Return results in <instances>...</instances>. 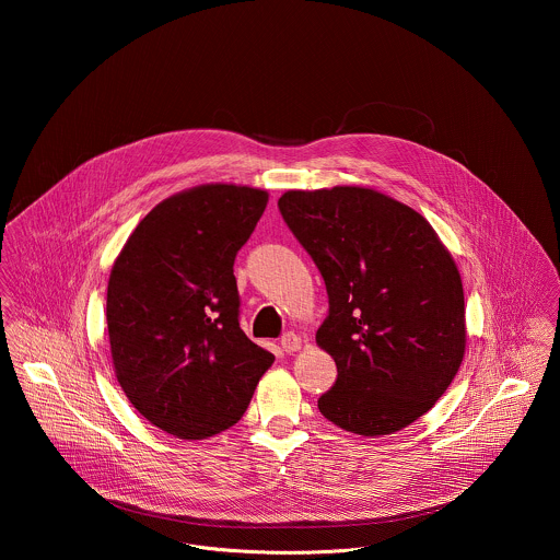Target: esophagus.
Segmentation results:
<instances>
[{
  "instance_id": "esophagus-1",
  "label": "esophagus",
  "mask_w": 560,
  "mask_h": 560,
  "mask_svg": "<svg viewBox=\"0 0 560 560\" xmlns=\"http://www.w3.org/2000/svg\"><path fill=\"white\" fill-rule=\"evenodd\" d=\"M280 347H282V351L293 353V351H298V349L302 347V338H300L298 334H293V331H287V334H282V338H280Z\"/></svg>"
}]
</instances>
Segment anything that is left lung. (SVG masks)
Returning a JSON list of instances; mask_svg holds the SVG:
<instances>
[{"label":"left lung","mask_w":560,"mask_h":560,"mask_svg":"<svg viewBox=\"0 0 560 560\" xmlns=\"http://www.w3.org/2000/svg\"><path fill=\"white\" fill-rule=\"evenodd\" d=\"M278 209L327 291L317 345L338 375L320 413L358 435L400 431L446 393L464 360L453 256L420 213L375 189L287 191Z\"/></svg>","instance_id":"obj_1"}]
</instances>
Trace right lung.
Here are the masks:
<instances>
[{"label": "right lung", "mask_w": 560, "mask_h": 560, "mask_svg": "<svg viewBox=\"0 0 560 560\" xmlns=\"http://www.w3.org/2000/svg\"><path fill=\"white\" fill-rule=\"evenodd\" d=\"M267 191L202 185L160 202L131 233L107 284L118 384L161 431L202 440L233 427L273 355L240 327L235 258Z\"/></svg>", "instance_id": "1"}]
</instances>
